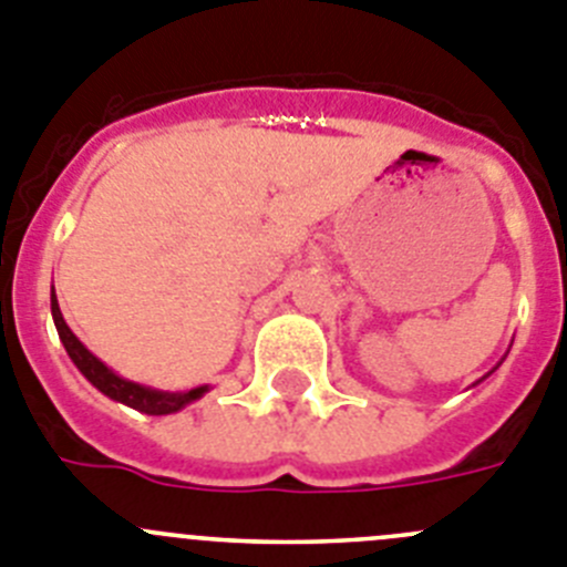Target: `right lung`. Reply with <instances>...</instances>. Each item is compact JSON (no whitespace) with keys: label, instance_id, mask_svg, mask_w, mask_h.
Instances as JSON below:
<instances>
[{"label":"right lung","instance_id":"obj_1","mask_svg":"<svg viewBox=\"0 0 567 567\" xmlns=\"http://www.w3.org/2000/svg\"><path fill=\"white\" fill-rule=\"evenodd\" d=\"M50 310H53V321L55 330H59L61 344H64L68 355L73 359V364L79 367L81 375H84L95 390H101L106 398H112V401H121V404L132 406V410L137 412H146V415H172V412L183 410V406L192 404V401H197V398H203L208 392V386H195V390L186 392H163L144 384H135V381L121 379V375H115L104 361L95 359V355L75 339V333L68 328L64 316H61L55 290L53 296H50Z\"/></svg>","mask_w":567,"mask_h":567}]
</instances>
